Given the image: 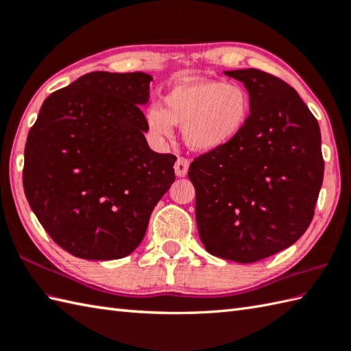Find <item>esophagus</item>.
<instances>
[{"instance_id": "obj_1", "label": "esophagus", "mask_w": 351, "mask_h": 351, "mask_svg": "<svg viewBox=\"0 0 351 351\" xmlns=\"http://www.w3.org/2000/svg\"><path fill=\"white\" fill-rule=\"evenodd\" d=\"M189 166H190V161H189L187 158H184V156H178V160H176V162H175V166H173L176 176L182 178V176L187 175Z\"/></svg>"}]
</instances>
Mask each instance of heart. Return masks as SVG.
<instances>
[{
	"label": "heart",
	"instance_id": "1",
	"mask_svg": "<svg viewBox=\"0 0 351 351\" xmlns=\"http://www.w3.org/2000/svg\"><path fill=\"white\" fill-rule=\"evenodd\" d=\"M250 114V98L237 83L190 80L164 95L160 106L146 113V128L152 137H171L173 125H184V138L195 151H214L235 140Z\"/></svg>",
	"mask_w": 351,
	"mask_h": 351
}]
</instances>
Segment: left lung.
<instances>
[{
	"label": "left lung",
	"mask_w": 351,
	"mask_h": 351,
	"mask_svg": "<svg viewBox=\"0 0 351 351\" xmlns=\"http://www.w3.org/2000/svg\"><path fill=\"white\" fill-rule=\"evenodd\" d=\"M225 73L247 88L249 121L230 143L196 156L189 178L205 249L250 264L289 247L309 228L324 175L322 134L283 80L259 69Z\"/></svg>",
	"instance_id": "obj_1"
}]
</instances>
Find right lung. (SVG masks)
<instances>
[{
    "mask_svg": "<svg viewBox=\"0 0 351 351\" xmlns=\"http://www.w3.org/2000/svg\"><path fill=\"white\" fill-rule=\"evenodd\" d=\"M152 77L86 73L51 93L28 132L22 181L29 206L62 249L119 259L137 247L175 181L176 156L151 151L146 117Z\"/></svg>",
    "mask_w": 351,
    "mask_h": 351,
    "instance_id": "obj_1",
    "label": "right lung"
}]
</instances>
